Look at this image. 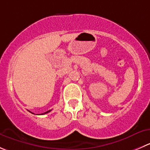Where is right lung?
<instances>
[{
    "label": "right lung",
    "mask_w": 150,
    "mask_h": 150,
    "mask_svg": "<svg viewBox=\"0 0 150 150\" xmlns=\"http://www.w3.org/2000/svg\"><path fill=\"white\" fill-rule=\"evenodd\" d=\"M50 111H51V110H48V111H47V112H44V113H42V114H45V113H48V112H50Z\"/></svg>",
    "instance_id": "1"
}]
</instances>
